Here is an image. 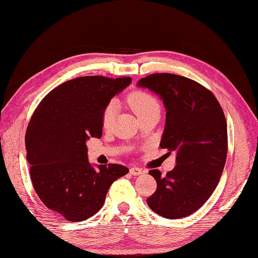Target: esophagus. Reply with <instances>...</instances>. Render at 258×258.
Instances as JSON below:
<instances>
[{
  "instance_id": "obj_1",
  "label": "esophagus",
  "mask_w": 258,
  "mask_h": 258,
  "mask_svg": "<svg viewBox=\"0 0 258 258\" xmlns=\"http://www.w3.org/2000/svg\"><path fill=\"white\" fill-rule=\"evenodd\" d=\"M130 173L132 175H141L142 173H144V170L138 168V166H133V168H131Z\"/></svg>"
}]
</instances>
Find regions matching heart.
Masks as SVG:
<instances>
[{"mask_svg": "<svg viewBox=\"0 0 258 258\" xmlns=\"http://www.w3.org/2000/svg\"><path fill=\"white\" fill-rule=\"evenodd\" d=\"M127 104L138 118L142 117L152 110H159L160 106L158 100L153 95H151L143 90H134L127 96ZM115 114V106L113 103H109L106 106L103 112V125L104 127H108L112 124Z\"/></svg>", "mask_w": 258, "mask_h": 258, "instance_id": "heart-1", "label": "heart"}]
</instances>
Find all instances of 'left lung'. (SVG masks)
<instances>
[{"instance_id": "1", "label": "left lung", "mask_w": 258, "mask_h": 258, "mask_svg": "<svg viewBox=\"0 0 258 258\" xmlns=\"http://www.w3.org/2000/svg\"><path fill=\"white\" fill-rule=\"evenodd\" d=\"M158 94L166 109L160 148L175 151V166L161 176L151 170L156 191L146 199L155 214L179 219L194 214L218 184L226 163L227 122L209 89L183 76L152 74L138 83Z\"/></svg>"}]
</instances>
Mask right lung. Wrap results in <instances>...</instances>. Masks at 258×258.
<instances>
[{
  "mask_svg": "<svg viewBox=\"0 0 258 258\" xmlns=\"http://www.w3.org/2000/svg\"><path fill=\"white\" fill-rule=\"evenodd\" d=\"M131 77L85 76L52 89L40 102L25 133L33 188L44 206L68 221L97 214L124 165H90L86 141L102 138L103 112Z\"/></svg>",
  "mask_w": 258,
  "mask_h": 258,
  "instance_id": "right-lung-1",
  "label": "right lung"
}]
</instances>
